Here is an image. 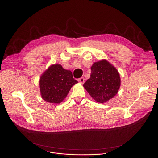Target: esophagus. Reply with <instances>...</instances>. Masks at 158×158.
<instances>
[{
	"label": "esophagus",
	"mask_w": 158,
	"mask_h": 158,
	"mask_svg": "<svg viewBox=\"0 0 158 158\" xmlns=\"http://www.w3.org/2000/svg\"><path fill=\"white\" fill-rule=\"evenodd\" d=\"M78 81L81 84H83L85 82V78L84 77H81L79 79H78Z\"/></svg>",
	"instance_id": "obj_1"
}]
</instances>
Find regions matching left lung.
I'll return each instance as SVG.
<instances>
[{
  "instance_id": "left-lung-1",
  "label": "left lung",
  "mask_w": 158,
  "mask_h": 158,
  "mask_svg": "<svg viewBox=\"0 0 158 158\" xmlns=\"http://www.w3.org/2000/svg\"><path fill=\"white\" fill-rule=\"evenodd\" d=\"M120 86L118 70L106 60L94 63L90 78L83 85L89 94L99 103L108 101L117 94Z\"/></svg>"
}]
</instances>
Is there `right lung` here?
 <instances>
[{
	"mask_svg": "<svg viewBox=\"0 0 158 158\" xmlns=\"http://www.w3.org/2000/svg\"><path fill=\"white\" fill-rule=\"evenodd\" d=\"M77 82L71 71L64 69L61 64L52 65L40 79L41 97L50 103H60L67 96L72 86Z\"/></svg>",
	"mask_w": 158,
	"mask_h": 158,
	"instance_id": "right-lung-1",
	"label": "right lung"
}]
</instances>
